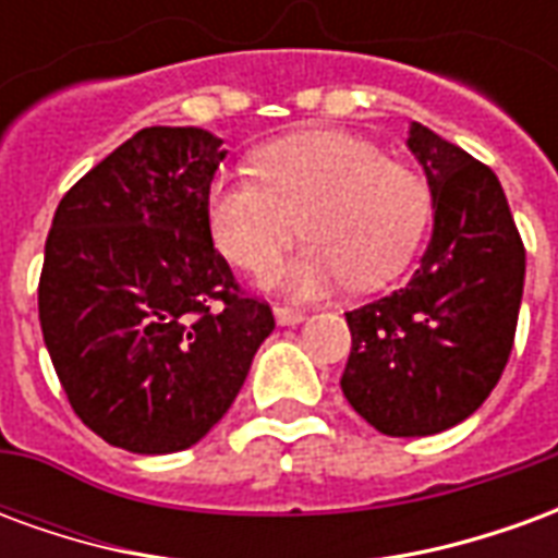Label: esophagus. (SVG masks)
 Returning a JSON list of instances; mask_svg holds the SVG:
<instances>
[{"label": "esophagus", "mask_w": 558, "mask_h": 558, "mask_svg": "<svg viewBox=\"0 0 558 558\" xmlns=\"http://www.w3.org/2000/svg\"><path fill=\"white\" fill-rule=\"evenodd\" d=\"M275 319H278V326H299V323H304V314L299 307H283V304H278L275 307Z\"/></svg>", "instance_id": "obj_1"}]
</instances>
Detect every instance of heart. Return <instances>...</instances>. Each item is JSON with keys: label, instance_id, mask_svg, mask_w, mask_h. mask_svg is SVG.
<instances>
[{"label": "heart", "instance_id": "heart-1", "mask_svg": "<svg viewBox=\"0 0 558 558\" xmlns=\"http://www.w3.org/2000/svg\"><path fill=\"white\" fill-rule=\"evenodd\" d=\"M251 167L254 175L208 184V235L232 266L259 275L275 266L302 215L311 242L268 278L292 295H323L352 278L383 287L410 263L430 218L418 172L355 134H287L256 148Z\"/></svg>", "mask_w": 558, "mask_h": 558}]
</instances>
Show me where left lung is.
<instances>
[{"label": "left lung", "mask_w": 558, "mask_h": 558, "mask_svg": "<svg viewBox=\"0 0 558 558\" xmlns=\"http://www.w3.org/2000/svg\"><path fill=\"white\" fill-rule=\"evenodd\" d=\"M433 235L407 287L347 314L343 398L386 436H433L478 410L499 383L526 278V251L499 179L412 122Z\"/></svg>", "instance_id": "8db88e82"}]
</instances>
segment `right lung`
<instances>
[{"instance_id":"right-lung-1","label":"right lung","mask_w":558,"mask_h":558,"mask_svg":"<svg viewBox=\"0 0 558 558\" xmlns=\"http://www.w3.org/2000/svg\"><path fill=\"white\" fill-rule=\"evenodd\" d=\"M220 143L143 128L62 196L47 235L38 316L56 376L80 421L134 454L199 442L275 328L208 235Z\"/></svg>"}]
</instances>
